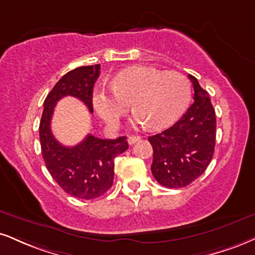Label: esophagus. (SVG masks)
Wrapping results in <instances>:
<instances>
[{"instance_id":"34e87169","label":"esophagus","mask_w":255,"mask_h":255,"mask_svg":"<svg viewBox=\"0 0 255 255\" xmlns=\"http://www.w3.org/2000/svg\"><path fill=\"white\" fill-rule=\"evenodd\" d=\"M140 139L139 136H130L128 138V143L130 144V145H132V144H134L136 142H138V140Z\"/></svg>"}]
</instances>
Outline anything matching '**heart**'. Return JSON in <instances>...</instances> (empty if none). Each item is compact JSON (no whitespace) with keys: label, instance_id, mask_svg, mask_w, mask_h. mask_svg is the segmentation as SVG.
I'll return each mask as SVG.
<instances>
[{"label":"heart","instance_id":"heart-1","mask_svg":"<svg viewBox=\"0 0 255 255\" xmlns=\"http://www.w3.org/2000/svg\"><path fill=\"white\" fill-rule=\"evenodd\" d=\"M190 98V84L183 74L146 66L125 68L111 85H97L92 92L93 108L109 125L117 127L131 104L136 121L153 130L177 121Z\"/></svg>","mask_w":255,"mask_h":255}]
</instances>
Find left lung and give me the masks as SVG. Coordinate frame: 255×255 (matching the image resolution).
Returning a JSON list of instances; mask_svg holds the SVG:
<instances>
[{
  "mask_svg": "<svg viewBox=\"0 0 255 255\" xmlns=\"http://www.w3.org/2000/svg\"><path fill=\"white\" fill-rule=\"evenodd\" d=\"M194 103L162 132L149 137L153 149L151 171L166 188L187 187L203 174L214 155L216 116L207 91L193 75Z\"/></svg>",
  "mask_w": 255,
  "mask_h": 255,
  "instance_id": "obj_1",
  "label": "left lung"
}]
</instances>
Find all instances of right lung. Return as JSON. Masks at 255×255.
<instances>
[{"mask_svg": "<svg viewBox=\"0 0 255 255\" xmlns=\"http://www.w3.org/2000/svg\"><path fill=\"white\" fill-rule=\"evenodd\" d=\"M99 74L100 65L66 73L46 97L39 128L41 152L49 174L64 191L83 200L97 199L111 188L115 158L128 150L127 137L102 139L90 133L78 145L65 146L53 136L51 121L56 103L66 96L80 99L93 112L92 92Z\"/></svg>", "mask_w": 255, "mask_h": 255, "instance_id": "1", "label": "right lung"}]
</instances>
